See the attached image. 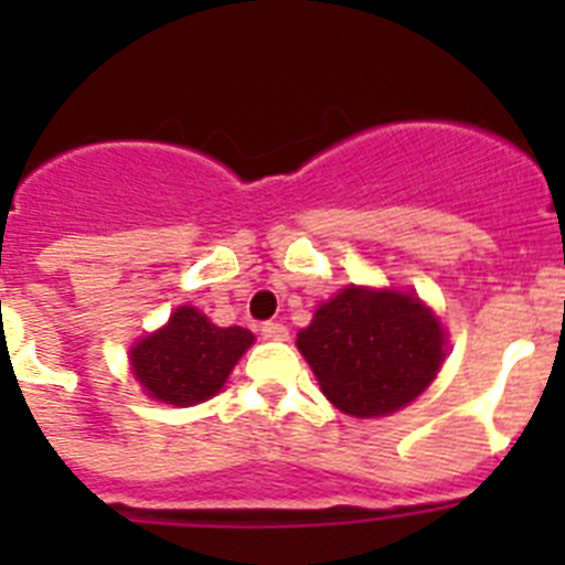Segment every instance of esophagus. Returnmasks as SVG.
Listing matches in <instances>:
<instances>
[{"label": "esophagus", "instance_id": "esophagus-1", "mask_svg": "<svg viewBox=\"0 0 565 565\" xmlns=\"http://www.w3.org/2000/svg\"><path fill=\"white\" fill-rule=\"evenodd\" d=\"M259 331H263V337L266 339H277V342L288 339V328L282 326V322H274V319L263 322V326H259Z\"/></svg>", "mask_w": 565, "mask_h": 565}]
</instances>
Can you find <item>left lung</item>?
I'll list each match as a JSON object with an SVG mask.
<instances>
[{
    "label": "left lung",
    "mask_w": 565,
    "mask_h": 565,
    "mask_svg": "<svg viewBox=\"0 0 565 565\" xmlns=\"http://www.w3.org/2000/svg\"><path fill=\"white\" fill-rule=\"evenodd\" d=\"M297 348L339 411L371 418L430 387L444 362V331L413 294L351 286L313 313Z\"/></svg>",
    "instance_id": "1"
}]
</instances>
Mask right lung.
<instances>
[{
    "instance_id": "obj_1",
    "label": "right lung",
    "mask_w": 565,
    "mask_h": 565,
    "mask_svg": "<svg viewBox=\"0 0 565 565\" xmlns=\"http://www.w3.org/2000/svg\"><path fill=\"white\" fill-rule=\"evenodd\" d=\"M254 342L246 328H217L201 311L183 306L167 328L132 348V373L158 402L201 404L221 391L237 359Z\"/></svg>"
}]
</instances>
